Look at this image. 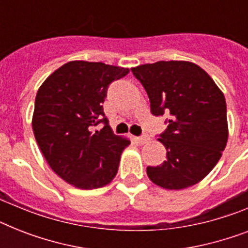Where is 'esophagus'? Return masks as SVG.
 I'll list each match as a JSON object with an SVG mask.
<instances>
[{
    "mask_svg": "<svg viewBox=\"0 0 248 248\" xmlns=\"http://www.w3.org/2000/svg\"><path fill=\"white\" fill-rule=\"evenodd\" d=\"M135 140H136V143L140 144V145H143V144H145L148 140H149V136L145 134V135H141L139 136V138H135Z\"/></svg>",
    "mask_w": 248,
    "mask_h": 248,
    "instance_id": "1",
    "label": "esophagus"
}]
</instances>
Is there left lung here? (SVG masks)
<instances>
[{
    "label": "left lung",
    "mask_w": 248,
    "mask_h": 248,
    "mask_svg": "<svg viewBox=\"0 0 248 248\" xmlns=\"http://www.w3.org/2000/svg\"><path fill=\"white\" fill-rule=\"evenodd\" d=\"M147 91L155 116H170L158 139L166 161L148 166L152 183L169 190L196 185L219 162L228 141L227 103L223 91L200 65L184 60L131 68Z\"/></svg>",
    "instance_id": "8db88e82"
}]
</instances>
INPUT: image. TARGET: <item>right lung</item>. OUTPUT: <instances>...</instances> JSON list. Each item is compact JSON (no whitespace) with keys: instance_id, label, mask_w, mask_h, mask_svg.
Here are the masks:
<instances>
[{"instance_id":"add662e5","label":"right lung","mask_w":248,"mask_h":248,"mask_svg":"<svg viewBox=\"0 0 248 248\" xmlns=\"http://www.w3.org/2000/svg\"><path fill=\"white\" fill-rule=\"evenodd\" d=\"M128 68L85 60L68 62L37 91L32 127L52 171L79 189H97L114 179L127 138L112 132L103 112L108 86ZM103 122L101 130H93Z\"/></svg>"}]
</instances>
